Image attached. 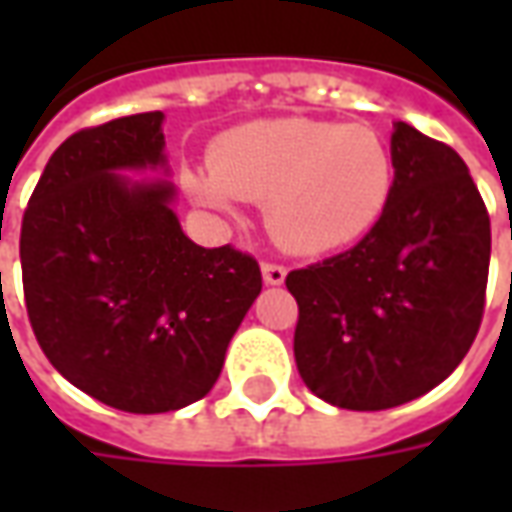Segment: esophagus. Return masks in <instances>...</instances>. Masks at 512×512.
<instances>
[{
	"instance_id": "1",
	"label": "esophagus",
	"mask_w": 512,
	"mask_h": 512,
	"mask_svg": "<svg viewBox=\"0 0 512 512\" xmlns=\"http://www.w3.org/2000/svg\"><path fill=\"white\" fill-rule=\"evenodd\" d=\"M263 279H266V285H282L285 277H288V271L285 266H279V263H263Z\"/></svg>"
}]
</instances>
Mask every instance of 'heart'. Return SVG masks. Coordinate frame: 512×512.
Returning <instances> with one entry per match:
<instances>
[{"label":"heart","instance_id":"heart-1","mask_svg":"<svg viewBox=\"0 0 512 512\" xmlns=\"http://www.w3.org/2000/svg\"><path fill=\"white\" fill-rule=\"evenodd\" d=\"M395 164L365 123L310 117L252 120L224 131L211 161L183 169V189L208 211L235 216L266 202V227L290 252L323 255L354 244L384 213Z\"/></svg>","mask_w":512,"mask_h":512}]
</instances>
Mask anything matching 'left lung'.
Masks as SVG:
<instances>
[{
	"label": "left lung",
	"instance_id": "left-lung-1",
	"mask_svg": "<svg viewBox=\"0 0 512 512\" xmlns=\"http://www.w3.org/2000/svg\"><path fill=\"white\" fill-rule=\"evenodd\" d=\"M384 213L343 255L290 271L293 354L310 392L381 411L439 386L483 321L491 219L463 158L395 123Z\"/></svg>",
	"mask_w": 512,
	"mask_h": 512
}]
</instances>
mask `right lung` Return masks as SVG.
Segmentation results:
<instances>
[{
    "mask_svg": "<svg viewBox=\"0 0 512 512\" xmlns=\"http://www.w3.org/2000/svg\"><path fill=\"white\" fill-rule=\"evenodd\" d=\"M164 115L117 117L68 136L21 222L32 332L73 386L131 414L178 411L211 392L263 277L252 255L180 230Z\"/></svg>",
    "mask_w": 512,
    "mask_h": 512,
    "instance_id": "right-lung-1",
    "label": "right lung"
}]
</instances>
